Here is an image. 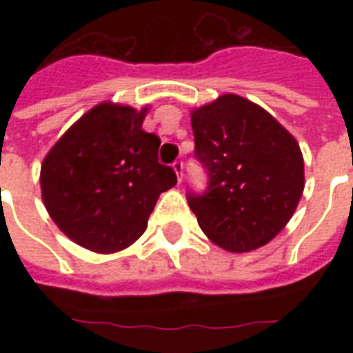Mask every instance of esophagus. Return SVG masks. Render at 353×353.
Listing matches in <instances>:
<instances>
[{"mask_svg":"<svg viewBox=\"0 0 353 353\" xmlns=\"http://www.w3.org/2000/svg\"><path fill=\"white\" fill-rule=\"evenodd\" d=\"M172 168H174V172H176L177 181L181 183V179H183V161H176V163L172 165Z\"/></svg>","mask_w":353,"mask_h":353,"instance_id":"obj_1","label":"esophagus"}]
</instances>
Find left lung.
<instances>
[{
  "label": "left lung",
  "instance_id": "left-lung-1",
  "mask_svg": "<svg viewBox=\"0 0 353 353\" xmlns=\"http://www.w3.org/2000/svg\"><path fill=\"white\" fill-rule=\"evenodd\" d=\"M190 122L194 155L209 176L203 194L187 196L201 231L231 252L269 243L304 190L295 137L263 108L229 93L194 110Z\"/></svg>",
  "mask_w": 353,
  "mask_h": 353
}]
</instances>
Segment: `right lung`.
<instances>
[{
	"mask_svg": "<svg viewBox=\"0 0 353 353\" xmlns=\"http://www.w3.org/2000/svg\"><path fill=\"white\" fill-rule=\"evenodd\" d=\"M148 108L102 102L82 115L41 163V199L74 243L95 252L132 245L157 198L177 183L157 159L159 137L143 130Z\"/></svg>",
	"mask_w": 353,
	"mask_h": 353,
	"instance_id": "add662e5",
	"label": "right lung"
}]
</instances>
